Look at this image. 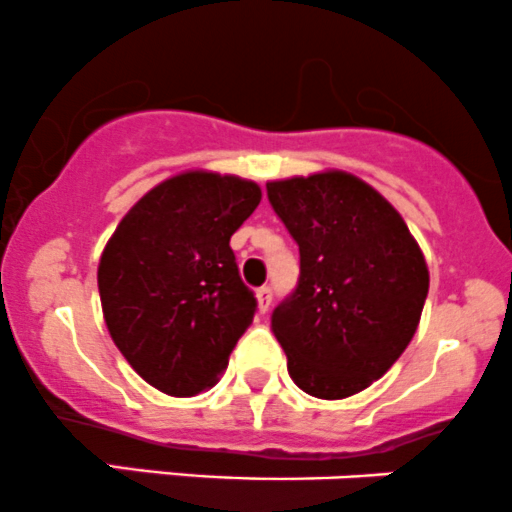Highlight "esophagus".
I'll return each mask as SVG.
<instances>
[{"mask_svg": "<svg viewBox=\"0 0 512 512\" xmlns=\"http://www.w3.org/2000/svg\"><path fill=\"white\" fill-rule=\"evenodd\" d=\"M256 300H258V310H261V313H268V308H271V303H273L271 288H268V286L258 288V291H256Z\"/></svg>", "mask_w": 512, "mask_h": 512, "instance_id": "1", "label": "esophagus"}]
</instances>
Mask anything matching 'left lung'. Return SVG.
<instances>
[{"instance_id":"8db88e82","label":"left lung","mask_w":512,"mask_h":512,"mask_svg":"<svg viewBox=\"0 0 512 512\" xmlns=\"http://www.w3.org/2000/svg\"><path fill=\"white\" fill-rule=\"evenodd\" d=\"M266 189L300 251L298 286L271 315L288 374L310 397H352L412 342L429 293L424 254L360 177L328 170Z\"/></svg>"}]
</instances>
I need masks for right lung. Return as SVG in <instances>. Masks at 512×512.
I'll use <instances>...</instances> for the list:
<instances>
[{
    "instance_id": "1",
    "label": "right lung",
    "mask_w": 512,
    "mask_h": 512,
    "mask_svg": "<svg viewBox=\"0 0 512 512\" xmlns=\"http://www.w3.org/2000/svg\"><path fill=\"white\" fill-rule=\"evenodd\" d=\"M261 202L251 179L189 170L125 214L98 263L108 333L135 372L170 397L219 382L256 313L229 239Z\"/></svg>"
}]
</instances>
